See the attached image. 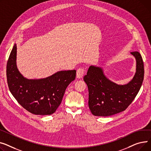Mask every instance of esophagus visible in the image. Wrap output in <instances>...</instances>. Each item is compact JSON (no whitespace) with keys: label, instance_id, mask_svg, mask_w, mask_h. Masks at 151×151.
<instances>
[{"label":"esophagus","instance_id":"obj_1","mask_svg":"<svg viewBox=\"0 0 151 151\" xmlns=\"http://www.w3.org/2000/svg\"><path fill=\"white\" fill-rule=\"evenodd\" d=\"M84 74V69L82 68H80L77 70V74H76V77L77 78L80 79L82 78Z\"/></svg>","mask_w":151,"mask_h":151}]
</instances>
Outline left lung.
<instances>
[{"label": "left lung", "mask_w": 151, "mask_h": 151, "mask_svg": "<svg viewBox=\"0 0 151 151\" xmlns=\"http://www.w3.org/2000/svg\"><path fill=\"white\" fill-rule=\"evenodd\" d=\"M136 60V72L131 81L124 85L111 81L102 67L91 65L83 80L88 88V106L97 116H109L125 110L132 102L142 85L144 65L138 52H131Z\"/></svg>", "instance_id": "8db88e82"}]
</instances>
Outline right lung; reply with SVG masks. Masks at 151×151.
Returning a JSON list of instances; mask_svg holds the SVG:
<instances>
[{
	"label": "right lung",
	"instance_id": "1",
	"mask_svg": "<svg viewBox=\"0 0 151 151\" xmlns=\"http://www.w3.org/2000/svg\"><path fill=\"white\" fill-rule=\"evenodd\" d=\"M14 44L6 65L7 82L11 93L25 110L34 114L50 115L60 105L67 86L74 81L76 70H60L46 78L29 79L16 65Z\"/></svg>",
	"mask_w": 151,
	"mask_h": 151
}]
</instances>
